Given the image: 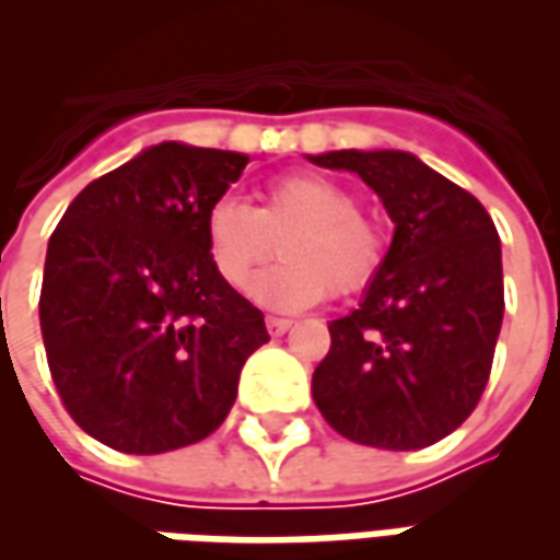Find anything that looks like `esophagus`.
<instances>
[{
	"label": "esophagus",
	"instance_id": "esophagus-1",
	"mask_svg": "<svg viewBox=\"0 0 560 560\" xmlns=\"http://www.w3.org/2000/svg\"><path fill=\"white\" fill-rule=\"evenodd\" d=\"M293 327V320H288V317H267V329H269V336H284L288 329Z\"/></svg>",
	"mask_w": 560,
	"mask_h": 560
}]
</instances>
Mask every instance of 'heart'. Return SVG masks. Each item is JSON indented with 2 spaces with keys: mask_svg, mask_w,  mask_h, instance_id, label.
<instances>
[{
  "mask_svg": "<svg viewBox=\"0 0 560 560\" xmlns=\"http://www.w3.org/2000/svg\"><path fill=\"white\" fill-rule=\"evenodd\" d=\"M281 240L284 264L252 281V300L276 312H300L324 296L363 293L389 257L387 231L360 212V197L324 173H284L257 188V203L212 200L203 245L219 279L243 291Z\"/></svg>",
  "mask_w": 560,
  "mask_h": 560,
  "instance_id": "1",
  "label": "heart"
}]
</instances>
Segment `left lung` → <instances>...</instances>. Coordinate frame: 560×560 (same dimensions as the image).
Listing matches in <instances>:
<instances>
[{"label": "left lung", "mask_w": 560, "mask_h": 560, "mask_svg": "<svg viewBox=\"0 0 560 560\" xmlns=\"http://www.w3.org/2000/svg\"><path fill=\"white\" fill-rule=\"evenodd\" d=\"M351 171L396 224L360 308L329 320L312 375L324 420L353 444L422 450L477 408L504 320L501 240L477 197L399 149L308 155Z\"/></svg>", "instance_id": "left-lung-1"}]
</instances>
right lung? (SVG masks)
<instances>
[{
    "mask_svg": "<svg viewBox=\"0 0 560 560\" xmlns=\"http://www.w3.org/2000/svg\"><path fill=\"white\" fill-rule=\"evenodd\" d=\"M248 155L159 143L92 179L44 260V351L80 429L119 453L197 444L231 413L260 308L219 279L203 215Z\"/></svg>",
    "mask_w": 560,
    "mask_h": 560,
    "instance_id": "obj_1",
    "label": "right lung"
}]
</instances>
